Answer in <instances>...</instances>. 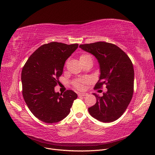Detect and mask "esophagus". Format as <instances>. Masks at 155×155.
Instances as JSON below:
<instances>
[{
	"label": "esophagus",
	"mask_w": 155,
	"mask_h": 155,
	"mask_svg": "<svg viewBox=\"0 0 155 155\" xmlns=\"http://www.w3.org/2000/svg\"><path fill=\"white\" fill-rule=\"evenodd\" d=\"M88 95V94H85V93H79V94H78V97H85V96H87Z\"/></svg>",
	"instance_id": "obj_1"
}]
</instances>
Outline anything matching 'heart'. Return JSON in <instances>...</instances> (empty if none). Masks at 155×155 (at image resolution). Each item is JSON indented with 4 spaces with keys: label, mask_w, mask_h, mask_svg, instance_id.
Here are the masks:
<instances>
[{
    "label": "heart",
    "mask_w": 155,
    "mask_h": 155,
    "mask_svg": "<svg viewBox=\"0 0 155 155\" xmlns=\"http://www.w3.org/2000/svg\"><path fill=\"white\" fill-rule=\"evenodd\" d=\"M91 57L88 54H82L80 56V60L81 63H83L84 61L87 60L88 58ZM88 82V80L87 78H78L73 81V85L75 88L78 90H81L84 89V85L87 84Z\"/></svg>",
    "instance_id": "obj_1"
}]
</instances>
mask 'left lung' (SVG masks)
Listing matches in <instances>:
<instances>
[{
	"label": "left lung",
	"mask_w": 155,
	"mask_h": 155,
	"mask_svg": "<svg viewBox=\"0 0 155 155\" xmlns=\"http://www.w3.org/2000/svg\"><path fill=\"white\" fill-rule=\"evenodd\" d=\"M82 50L94 55L98 61L100 76L95 90L105 84L107 91L97 98L95 105L88 108L91 117L110 123L118 119L131 100L134 88V70L127 54L116 45L98 42L81 44Z\"/></svg>",
	"instance_id": "obj_1"
}]
</instances>
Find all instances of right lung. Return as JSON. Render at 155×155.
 <instances>
[{
	"instance_id": "1",
	"label": "right lung",
	"mask_w": 155,
	"mask_h": 155,
	"mask_svg": "<svg viewBox=\"0 0 155 155\" xmlns=\"http://www.w3.org/2000/svg\"><path fill=\"white\" fill-rule=\"evenodd\" d=\"M78 47V44L55 42L44 44L25 64L21 74L22 95L28 108L38 120L57 123L69 114L77 94L71 90L59 94L54 88L62 75L66 60Z\"/></svg>"
}]
</instances>
